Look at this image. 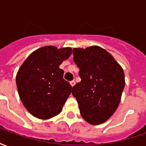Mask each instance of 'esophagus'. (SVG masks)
Wrapping results in <instances>:
<instances>
[{"label": "esophagus", "mask_w": 146, "mask_h": 146, "mask_svg": "<svg viewBox=\"0 0 146 146\" xmlns=\"http://www.w3.org/2000/svg\"><path fill=\"white\" fill-rule=\"evenodd\" d=\"M75 84H76V83H75V81H74V80H73V81H70V84H71V86H72V87H73V86L75 85Z\"/></svg>", "instance_id": "esophagus-1"}]
</instances>
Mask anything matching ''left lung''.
<instances>
[{"label":"left lung","instance_id":"obj_1","mask_svg":"<svg viewBox=\"0 0 146 146\" xmlns=\"http://www.w3.org/2000/svg\"><path fill=\"white\" fill-rule=\"evenodd\" d=\"M73 60L79 67L81 81L72 94L87 122L98 125L116 111L125 86L124 73L115 58L99 46L73 48Z\"/></svg>","mask_w":146,"mask_h":146}]
</instances>
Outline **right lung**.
Here are the masks:
<instances>
[{
    "label": "right lung",
    "mask_w": 146,
    "mask_h": 146,
    "mask_svg": "<svg viewBox=\"0 0 146 146\" xmlns=\"http://www.w3.org/2000/svg\"><path fill=\"white\" fill-rule=\"evenodd\" d=\"M72 54L71 48L45 46L34 51L16 75L20 99L33 116L50 119L61 113L72 86L63 79L59 66Z\"/></svg>",
    "instance_id": "right-lung-1"
}]
</instances>
